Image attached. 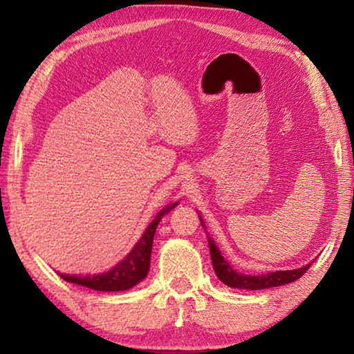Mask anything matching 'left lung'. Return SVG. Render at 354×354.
<instances>
[{
	"label": "left lung",
	"instance_id": "obj_1",
	"mask_svg": "<svg viewBox=\"0 0 354 354\" xmlns=\"http://www.w3.org/2000/svg\"><path fill=\"white\" fill-rule=\"evenodd\" d=\"M209 251H211V259H212L215 274H217L221 283H225L230 287H234V289L261 290V289H268V287L289 284V283H293V281H297L298 278H301L310 267V263H308V266H304L301 268H295V270H281V272H272L267 274H254L253 277V274H242L236 270H232L230 263L223 259L220 250L215 247L212 239H209Z\"/></svg>",
	"mask_w": 354,
	"mask_h": 354
}]
</instances>
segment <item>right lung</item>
<instances>
[{"label":"right lung","instance_id":"obj_1","mask_svg":"<svg viewBox=\"0 0 354 354\" xmlns=\"http://www.w3.org/2000/svg\"><path fill=\"white\" fill-rule=\"evenodd\" d=\"M178 203H173L170 206H165L162 211L156 215L154 220L143 232L140 241L136 243V247L131 250V253L120 261L115 267L109 272L100 274H86V277H77V274H61V278L68 283L80 284L93 290L101 292H120L128 290L136 284H139L142 279H145L149 270V259H151L153 239L156 234V227L159 221L162 220L165 214H169Z\"/></svg>","mask_w":354,"mask_h":354}]
</instances>
